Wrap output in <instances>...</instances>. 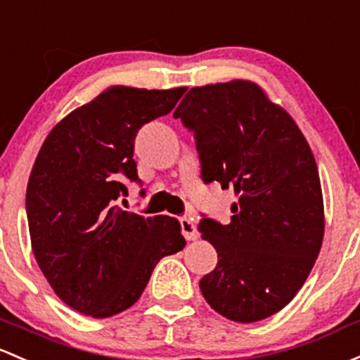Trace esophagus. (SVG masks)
I'll return each instance as SVG.
<instances>
[{
  "mask_svg": "<svg viewBox=\"0 0 360 360\" xmlns=\"http://www.w3.org/2000/svg\"><path fill=\"white\" fill-rule=\"evenodd\" d=\"M179 224H181V231H183V236L186 238L188 241L196 240V238H198V231H196L195 222H193L190 217H181Z\"/></svg>",
  "mask_w": 360,
  "mask_h": 360,
  "instance_id": "obj_1",
  "label": "esophagus"
}]
</instances>
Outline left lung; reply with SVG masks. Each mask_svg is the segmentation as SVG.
Instances as JSON below:
<instances>
[{
    "instance_id": "1",
    "label": "left lung",
    "mask_w": 360,
    "mask_h": 360,
    "mask_svg": "<svg viewBox=\"0 0 360 360\" xmlns=\"http://www.w3.org/2000/svg\"><path fill=\"white\" fill-rule=\"evenodd\" d=\"M174 119L195 134L202 179L238 196L229 224L200 221L219 257L200 290L231 321L266 319L302 288L323 245V191L307 139L250 81L193 88Z\"/></svg>"
}]
</instances>
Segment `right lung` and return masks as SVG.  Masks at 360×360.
Here are the masks:
<instances>
[{
    "label": "right lung",
    "mask_w": 360,
    "mask_h": 360,
    "mask_svg": "<svg viewBox=\"0 0 360 360\" xmlns=\"http://www.w3.org/2000/svg\"><path fill=\"white\" fill-rule=\"evenodd\" d=\"M186 88L112 86L70 112L44 139L25 209L37 266L69 307L103 319L138 302L158 260L186 247L179 222L119 209L122 183H141L134 138L167 115Z\"/></svg>",
    "instance_id": "right-lung-1"
}]
</instances>
